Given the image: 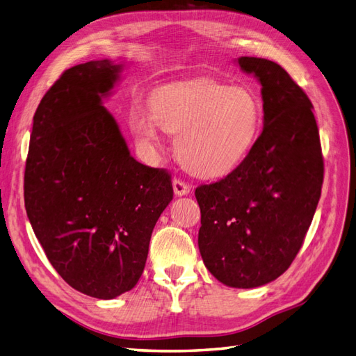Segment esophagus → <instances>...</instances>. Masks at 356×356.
Returning a JSON list of instances; mask_svg holds the SVG:
<instances>
[{
    "mask_svg": "<svg viewBox=\"0 0 356 356\" xmlns=\"http://www.w3.org/2000/svg\"><path fill=\"white\" fill-rule=\"evenodd\" d=\"M172 189H175V194L177 197L181 195H188L191 193V186L186 184V181L180 180V179H175L172 180Z\"/></svg>",
    "mask_w": 356,
    "mask_h": 356,
    "instance_id": "esophagus-1",
    "label": "esophagus"
}]
</instances>
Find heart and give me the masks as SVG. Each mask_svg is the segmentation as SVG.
Listing matches in <instances>:
<instances>
[{
  "mask_svg": "<svg viewBox=\"0 0 356 356\" xmlns=\"http://www.w3.org/2000/svg\"><path fill=\"white\" fill-rule=\"evenodd\" d=\"M150 113H132L129 127L141 149L156 152L162 132L177 134L181 163L197 176L216 179L238 170L256 145L263 105L248 87L218 81L163 86L153 91Z\"/></svg>",
  "mask_w": 356,
  "mask_h": 356,
  "instance_id": "obj_1",
  "label": "heart"
}]
</instances>
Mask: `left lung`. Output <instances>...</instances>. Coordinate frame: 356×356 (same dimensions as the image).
<instances>
[{
  "label": "left lung",
  "instance_id": "left-lung-1",
  "mask_svg": "<svg viewBox=\"0 0 356 356\" xmlns=\"http://www.w3.org/2000/svg\"><path fill=\"white\" fill-rule=\"evenodd\" d=\"M261 84L263 131L242 165L195 189L198 248L222 284L252 289L277 280L299 252L323 184L313 104L277 63L238 58Z\"/></svg>",
  "mask_w": 356,
  "mask_h": 356
}]
</instances>
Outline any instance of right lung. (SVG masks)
<instances>
[{
	"mask_svg": "<svg viewBox=\"0 0 356 356\" xmlns=\"http://www.w3.org/2000/svg\"><path fill=\"white\" fill-rule=\"evenodd\" d=\"M122 70L105 58L63 72L35 109L25 163L35 238L70 287L97 299L135 287L172 200L168 171L135 161L102 105Z\"/></svg>",
	"mask_w": 356,
	"mask_h": 356,
	"instance_id": "add662e5",
	"label": "right lung"
}]
</instances>
